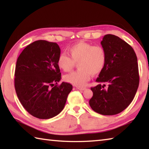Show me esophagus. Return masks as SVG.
I'll list each match as a JSON object with an SVG mask.
<instances>
[{
    "label": "esophagus",
    "instance_id": "1",
    "mask_svg": "<svg viewBox=\"0 0 149 149\" xmlns=\"http://www.w3.org/2000/svg\"><path fill=\"white\" fill-rule=\"evenodd\" d=\"M76 88L78 90H80V91H84L86 89V87H77Z\"/></svg>",
    "mask_w": 149,
    "mask_h": 149
}]
</instances>
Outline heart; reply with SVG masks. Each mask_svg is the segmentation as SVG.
<instances>
[{
	"label": "heart",
	"instance_id": "1",
	"mask_svg": "<svg viewBox=\"0 0 149 149\" xmlns=\"http://www.w3.org/2000/svg\"><path fill=\"white\" fill-rule=\"evenodd\" d=\"M67 55L60 54L57 59V65L65 72H71L77 63L79 69L65 75L64 80L75 86L86 85L91 75L100 74L105 66L107 54L104 48L84 41H80L68 49Z\"/></svg>",
	"mask_w": 149,
	"mask_h": 149
}]
</instances>
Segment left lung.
Segmentation results:
<instances>
[{"label":"left lung","instance_id":"8db88e82","mask_svg":"<svg viewBox=\"0 0 149 149\" xmlns=\"http://www.w3.org/2000/svg\"><path fill=\"white\" fill-rule=\"evenodd\" d=\"M100 44L107 54V62L96 79L99 84L91 88L93 95L89 105L100 114L115 115L130 104L137 91V58L133 48L116 35H105Z\"/></svg>","mask_w":149,"mask_h":149}]
</instances>
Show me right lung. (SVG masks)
<instances>
[{"label":"right lung","instance_id":"1","mask_svg":"<svg viewBox=\"0 0 149 149\" xmlns=\"http://www.w3.org/2000/svg\"><path fill=\"white\" fill-rule=\"evenodd\" d=\"M60 49L56 42L36 41L17 58L14 86L18 99L30 114L39 119L56 116L64 109L72 85L62 82L57 65Z\"/></svg>","mask_w":149,"mask_h":149}]
</instances>
